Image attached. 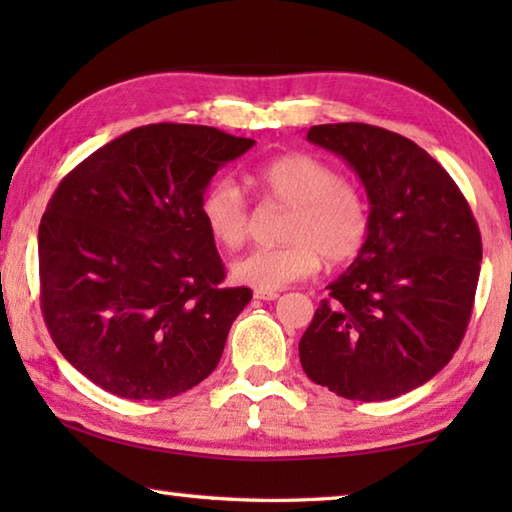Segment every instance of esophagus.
Instances as JSON below:
<instances>
[{
    "instance_id": "obj_1",
    "label": "esophagus",
    "mask_w": 512,
    "mask_h": 512,
    "mask_svg": "<svg viewBox=\"0 0 512 512\" xmlns=\"http://www.w3.org/2000/svg\"><path fill=\"white\" fill-rule=\"evenodd\" d=\"M255 298L257 300H277L280 298V293L277 291H255Z\"/></svg>"
}]
</instances>
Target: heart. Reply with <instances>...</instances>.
Listing matches in <instances>:
<instances>
[{
  "label": "heart",
  "instance_id": "heart-1",
  "mask_svg": "<svg viewBox=\"0 0 512 512\" xmlns=\"http://www.w3.org/2000/svg\"><path fill=\"white\" fill-rule=\"evenodd\" d=\"M253 178L268 203L287 207L291 214L282 228L287 246L259 248L232 262L230 277L241 287L280 291L314 275L320 259L341 266L366 246L368 198L327 162L309 153H287L259 167ZM201 216L210 237L223 248L235 250L250 235L253 214L248 198L230 178L210 185L201 201Z\"/></svg>",
  "mask_w": 512,
  "mask_h": 512
}]
</instances>
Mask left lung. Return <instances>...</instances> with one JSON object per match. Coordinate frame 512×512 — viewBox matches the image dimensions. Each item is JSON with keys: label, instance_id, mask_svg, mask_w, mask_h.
<instances>
[{"label": "left lung", "instance_id": "left-lung-1", "mask_svg": "<svg viewBox=\"0 0 512 512\" xmlns=\"http://www.w3.org/2000/svg\"><path fill=\"white\" fill-rule=\"evenodd\" d=\"M307 140L357 171L370 230L302 334V370L348 400H393L438 375L463 341L479 225L452 176L402 135L348 121L311 126Z\"/></svg>", "mask_w": 512, "mask_h": 512}]
</instances>
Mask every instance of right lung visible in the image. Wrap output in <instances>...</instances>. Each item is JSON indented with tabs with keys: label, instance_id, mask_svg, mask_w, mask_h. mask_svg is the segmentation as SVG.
Segmentation results:
<instances>
[{
	"label": "right lung",
	"instance_id": "right-lung-1",
	"mask_svg": "<svg viewBox=\"0 0 512 512\" xmlns=\"http://www.w3.org/2000/svg\"><path fill=\"white\" fill-rule=\"evenodd\" d=\"M255 140L149 124L60 180L38 230L40 307L60 354L103 391L167 400L216 368L253 291L225 266L201 201Z\"/></svg>",
	"mask_w": 512,
	"mask_h": 512
}]
</instances>
